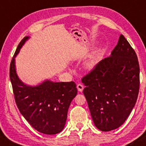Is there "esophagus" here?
Masks as SVG:
<instances>
[{
	"label": "esophagus",
	"mask_w": 146,
	"mask_h": 146,
	"mask_svg": "<svg viewBox=\"0 0 146 146\" xmlns=\"http://www.w3.org/2000/svg\"><path fill=\"white\" fill-rule=\"evenodd\" d=\"M77 89H78V90L80 92H82V91H83V89H84V86L81 84H78V85H77Z\"/></svg>",
	"instance_id": "34e87169"
}]
</instances>
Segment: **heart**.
Listing matches in <instances>:
<instances>
[{
    "label": "heart",
    "instance_id": "1",
    "mask_svg": "<svg viewBox=\"0 0 146 146\" xmlns=\"http://www.w3.org/2000/svg\"><path fill=\"white\" fill-rule=\"evenodd\" d=\"M98 61L95 57H91L85 63V66L87 69H93L97 65Z\"/></svg>",
    "mask_w": 146,
    "mask_h": 146
}]
</instances>
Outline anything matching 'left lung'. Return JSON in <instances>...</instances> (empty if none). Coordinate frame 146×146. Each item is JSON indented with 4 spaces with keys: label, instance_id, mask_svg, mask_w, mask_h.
Segmentation results:
<instances>
[{
    "label": "left lung",
    "instance_id": "obj_1",
    "mask_svg": "<svg viewBox=\"0 0 146 146\" xmlns=\"http://www.w3.org/2000/svg\"><path fill=\"white\" fill-rule=\"evenodd\" d=\"M139 72L137 54L121 35L111 55L82 79L86 86L83 94L98 129L109 132L125 123L138 97Z\"/></svg>",
    "mask_w": 146,
    "mask_h": 146
}]
</instances>
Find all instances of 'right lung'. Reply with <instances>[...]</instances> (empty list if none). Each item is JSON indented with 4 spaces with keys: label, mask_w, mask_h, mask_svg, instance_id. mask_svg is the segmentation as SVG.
<instances>
[{
    "label": "right lung",
    "mask_w": 146,
    "mask_h": 146,
    "mask_svg": "<svg viewBox=\"0 0 146 146\" xmlns=\"http://www.w3.org/2000/svg\"><path fill=\"white\" fill-rule=\"evenodd\" d=\"M29 39L25 36L19 44L9 67L14 98L21 113L33 128L45 134H56L64 127L70 102L78 93L76 84L50 80L36 86L25 84L17 75L15 57Z\"/></svg>",
    "instance_id": "1"
}]
</instances>
